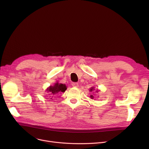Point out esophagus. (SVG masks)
Segmentation results:
<instances>
[{
    "mask_svg": "<svg viewBox=\"0 0 149 149\" xmlns=\"http://www.w3.org/2000/svg\"><path fill=\"white\" fill-rule=\"evenodd\" d=\"M72 86L73 87L78 88V87H79V84H78V83H72Z\"/></svg>",
    "mask_w": 149,
    "mask_h": 149,
    "instance_id": "obj_1",
    "label": "esophagus"
}]
</instances>
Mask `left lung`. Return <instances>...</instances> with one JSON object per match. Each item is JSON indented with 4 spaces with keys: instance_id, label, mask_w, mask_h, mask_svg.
I'll return each mask as SVG.
<instances>
[{
    "instance_id": "1",
    "label": "left lung",
    "mask_w": 149,
    "mask_h": 149,
    "mask_svg": "<svg viewBox=\"0 0 149 149\" xmlns=\"http://www.w3.org/2000/svg\"><path fill=\"white\" fill-rule=\"evenodd\" d=\"M94 90H95V88H94V87H92V88H91L90 89V90H89V91H90L91 92H92V91H94ZM98 91H99L98 89H97V90L95 91V92H96L97 93H98ZM90 97H91V99H93V98H94V97H93V96L92 95H90Z\"/></svg>"
}]
</instances>
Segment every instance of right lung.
Segmentation results:
<instances>
[{
  "mask_svg": "<svg viewBox=\"0 0 149 149\" xmlns=\"http://www.w3.org/2000/svg\"><path fill=\"white\" fill-rule=\"evenodd\" d=\"M67 89L66 86L65 84L59 83L58 81L55 83L53 86H50L46 89V91L49 93V99H52L53 97L60 95L61 93H63Z\"/></svg>",
  "mask_w": 149,
  "mask_h": 149,
  "instance_id": "1",
  "label": "right lung"
}]
</instances>
